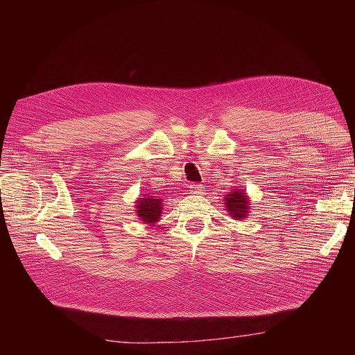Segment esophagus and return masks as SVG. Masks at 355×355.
<instances>
[{
	"label": "esophagus",
	"mask_w": 355,
	"mask_h": 355,
	"mask_svg": "<svg viewBox=\"0 0 355 355\" xmlns=\"http://www.w3.org/2000/svg\"><path fill=\"white\" fill-rule=\"evenodd\" d=\"M201 191H202V187L200 184H191L189 185V192H191V194L198 196V194H201Z\"/></svg>",
	"instance_id": "1"
}]
</instances>
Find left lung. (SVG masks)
<instances>
[{
    "mask_svg": "<svg viewBox=\"0 0 355 355\" xmlns=\"http://www.w3.org/2000/svg\"><path fill=\"white\" fill-rule=\"evenodd\" d=\"M227 200V207L228 211L232 214V218L235 219H243L245 216V213H249L247 210V197L244 191H235L228 194V197H225Z\"/></svg>",
    "mask_w": 355,
    "mask_h": 355,
    "instance_id": "1",
    "label": "left lung"
}]
</instances>
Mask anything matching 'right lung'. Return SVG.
<instances>
[{"instance_id":"1","label":"right lung","mask_w":355,"mask_h":355,"mask_svg":"<svg viewBox=\"0 0 355 355\" xmlns=\"http://www.w3.org/2000/svg\"><path fill=\"white\" fill-rule=\"evenodd\" d=\"M161 210H163V200L158 197L146 196L137 201V216H141L145 223L157 222L159 219Z\"/></svg>"}]
</instances>
